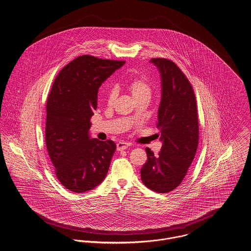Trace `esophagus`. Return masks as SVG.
I'll return each mask as SVG.
<instances>
[{"label":"esophagus","instance_id":"1","mask_svg":"<svg viewBox=\"0 0 251 251\" xmlns=\"http://www.w3.org/2000/svg\"><path fill=\"white\" fill-rule=\"evenodd\" d=\"M128 147H130L129 143H126V142H119V143H117V151H119L126 150Z\"/></svg>","mask_w":251,"mask_h":251}]
</instances>
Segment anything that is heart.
I'll return each mask as SVG.
<instances>
[{"mask_svg": "<svg viewBox=\"0 0 251 251\" xmlns=\"http://www.w3.org/2000/svg\"><path fill=\"white\" fill-rule=\"evenodd\" d=\"M126 87L128 91L130 92V94L132 95V97L136 101L140 100H150L151 97V93H152L151 85L145 76H134L129 78L126 83ZM115 99H116V91L114 89H109L106 95L107 104L111 105Z\"/></svg>", "mask_w": 251, "mask_h": 251, "instance_id": "1", "label": "heart"}]
</instances>
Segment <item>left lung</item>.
I'll return each instance as SVG.
<instances>
[{"label":"left lung","mask_w":251,"mask_h":251,"mask_svg":"<svg viewBox=\"0 0 251 251\" xmlns=\"http://www.w3.org/2000/svg\"><path fill=\"white\" fill-rule=\"evenodd\" d=\"M161 77V101L156 126L162 149L155 156L146 149L148 160L141 169L144 185L157 193H169L182 182L199 145L196 97L188 78L176 63L152 58Z\"/></svg>","instance_id":"left-lung-1"}]
</instances>
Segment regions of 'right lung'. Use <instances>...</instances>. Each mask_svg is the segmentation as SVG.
I'll use <instances>...</instances> for the list:
<instances>
[{"mask_svg":"<svg viewBox=\"0 0 251 251\" xmlns=\"http://www.w3.org/2000/svg\"><path fill=\"white\" fill-rule=\"evenodd\" d=\"M125 61L81 55L62 69L47 101L46 146L60 183L84 193L102 182L116 151L112 140L91 139L98 92Z\"/></svg>","mask_w":251,"mask_h":251,"instance_id":"add662e5","label":"right lung"}]
</instances>
